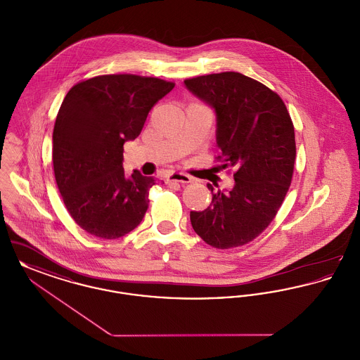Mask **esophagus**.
<instances>
[{"instance_id":"esophagus-1","label":"esophagus","mask_w":360,"mask_h":360,"mask_svg":"<svg viewBox=\"0 0 360 360\" xmlns=\"http://www.w3.org/2000/svg\"><path fill=\"white\" fill-rule=\"evenodd\" d=\"M193 179L188 176V174L184 172H174L169 175L167 182H179V184H190Z\"/></svg>"}]
</instances>
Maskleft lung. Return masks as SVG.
<instances>
[{
  "label": "left lung",
  "instance_id": "8db88e82",
  "mask_svg": "<svg viewBox=\"0 0 360 360\" xmlns=\"http://www.w3.org/2000/svg\"><path fill=\"white\" fill-rule=\"evenodd\" d=\"M188 90L216 112L217 158L235 169V186L212 191L202 212H190L195 233L220 250L244 245L274 220L289 190L295 160L294 125L282 98L235 71L185 79Z\"/></svg>",
  "mask_w": 360,
  "mask_h": 360
}]
</instances>
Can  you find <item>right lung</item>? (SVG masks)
Listing matches in <instances>:
<instances>
[{"instance_id":"1","label":"right lung","mask_w":360,"mask_h":360,"mask_svg":"<svg viewBox=\"0 0 360 360\" xmlns=\"http://www.w3.org/2000/svg\"><path fill=\"white\" fill-rule=\"evenodd\" d=\"M174 82L134 74L98 75L72 86L58 112L52 162L70 216L87 233L119 239L141 223L153 176L124 174V143L135 140Z\"/></svg>"}]
</instances>
